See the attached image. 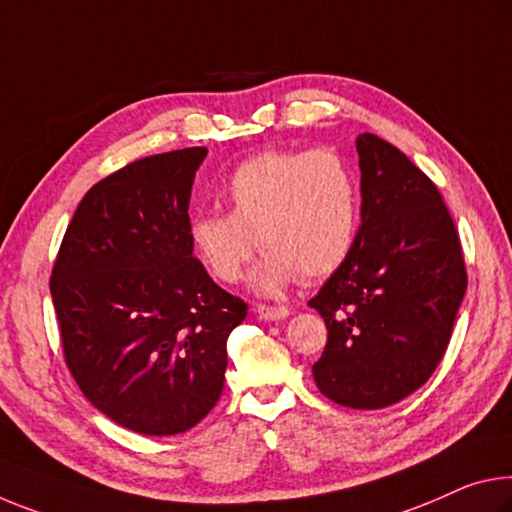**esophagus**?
Masks as SVG:
<instances>
[{"label": "esophagus", "mask_w": 512, "mask_h": 512, "mask_svg": "<svg viewBox=\"0 0 512 512\" xmlns=\"http://www.w3.org/2000/svg\"><path fill=\"white\" fill-rule=\"evenodd\" d=\"M257 316L264 321H282L291 314L287 307H273V305H257Z\"/></svg>", "instance_id": "34e87169"}]
</instances>
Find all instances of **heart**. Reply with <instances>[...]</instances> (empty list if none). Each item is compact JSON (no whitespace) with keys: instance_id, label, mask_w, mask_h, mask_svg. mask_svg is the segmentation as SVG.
Instances as JSON below:
<instances>
[{"instance_id":"1","label":"heart","mask_w":512,"mask_h":512,"mask_svg":"<svg viewBox=\"0 0 512 512\" xmlns=\"http://www.w3.org/2000/svg\"><path fill=\"white\" fill-rule=\"evenodd\" d=\"M227 214L189 218L193 253L216 280L234 285L257 246L266 250L253 275L264 294H278L298 275L319 280L351 255L360 225V189L335 150H266L227 177Z\"/></svg>"}]
</instances>
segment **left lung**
<instances>
[{
  "label": "left lung",
  "mask_w": 512,
  "mask_h": 512,
  "mask_svg": "<svg viewBox=\"0 0 512 512\" xmlns=\"http://www.w3.org/2000/svg\"><path fill=\"white\" fill-rule=\"evenodd\" d=\"M360 230L310 307L328 342L314 383L346 408L399 403L433 376L467 289L465 259L437 186L392 143L360 134Z\"/></svg>",
  "instance_id": "left-lung-1"
}]
</instances>
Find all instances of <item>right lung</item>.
Segmentation results:
<instances>
[{
	"instance_id": "obj_1",
	"label": "right lung",
	"mask_w": 512,
	"mask_h": 512,
	"mask_svg": "<svg viewBox=\"0 0 512 512\" xmlns=\"http://www.w3.org/2000/svg\"><path fill=\"white\" fill-rule=\"evenodd\" d=\"M207 148L152 154L81 198L50 291L66 364L97 410L143 435H177L223 392L227 337L248 305L193 257L191 186Z\"/></svg>"
}]
</instances>
